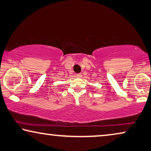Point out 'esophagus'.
Returning a JSON list of instances; mask_svg holds the SVG:
<instances>
[{"label": "esophagus", "mask_w": 151, "mask_h": 151, "mask_svg": "<svg viewBox=\"0 0 151 151\" xmlns=\"http://www.w3.org/2000/svg\"><path fill=\"white\" fill-rule=\"evenodd\" d=\"M76 76H77V77H78V78H80L81 76H82V73H78V74H76Z\"/></svg>", "instance_id": "esophagus-1"}]
</instances>
